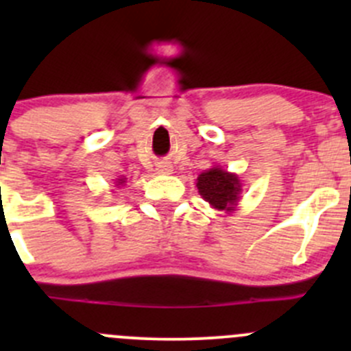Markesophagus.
I'll list each match as a JSON object with an SVG mask.
<instances>
[{"mask_svg":"<svg viewBox=\"0 0 351 351\" xmlns=\"http://www.w3.org/2000/svg\"><path fill=\"white\" fill-rule=\"evenodd\" d=\"M156 169H158V173H161V175H171V171H173V168L169 162H158Z\"/></svg>","mask_w":351,"mask_h":351,"instance_id":"1","label":"esophagus"}]
</instances>
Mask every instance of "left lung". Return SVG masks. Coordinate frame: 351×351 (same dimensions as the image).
Here are the masks:
<instances>
[{"label": "left lung", "mask_w": 351, "mask_h": 351, "mask_svg": "<svg viewBox=\"0 0 351 351\" xmlns=\"http://www.w3.org/2000/svg\"><path fill=\"white\" fill-rule=\"evenodd\" d=\"M197 189L202 198L217 210L232 212L239 200L241 183L234 173L224 171L221 168H210L198 175Z\"/></svg>", "instance_id": "1"}]
</instances>
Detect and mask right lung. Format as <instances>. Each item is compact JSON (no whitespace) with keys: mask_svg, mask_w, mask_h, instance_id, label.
Returning <instances> with one entry per match:
<instances>
[{"mask_svg":"<svg viewBox=\"0 0 351 351\" xmlns=\"http://www.w3.org/2000/svg\"><path fill=\"white\" fill-rule=\"evenodd\" d=\"M122 183H123V178H122V180H119V185H122Z\"/></svg>","mask_w":351,"mask_h":351,"instance_id":"right-lung-1","label":"right lung"}]
</instances>
